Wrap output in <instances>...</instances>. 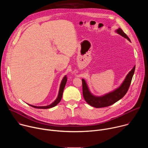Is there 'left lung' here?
<instances>
[{
  "label": "left lung",
  "instance_id": "1",
  "mask_svg": "<svg viewBox=\"0 0 148 148\" xmlns=\"http://www.w3.org/2000/svg\"><path fill=\"white\" fill-rule=\"evenodd\" d=\"M115 32L118 34H120L124 38H127L130 41H131L130 38L121 28L118 29L116 30H115ZM135 66L134 67L131 71H130L127 75L126 76L125 79L118 88L108 94L99 97L92 94L88 88L86 81L84 79H82V94L84 99L86 100V101L89 105H91L93 107L97 108L108 107L114 104L122 98H123L126 92H127L131 83L132 77L135 72Z\"/></svg>",
  "mask_w": 148,
  "mask_h": 148
}]
</instances>
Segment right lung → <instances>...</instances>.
<instances>
[{
    "mask_svg": "<svg viewBox=\"0 0 148 148\" xmlns=\"http://www.w3.org/2000/svg\"><path fill=\"white\" fill-rule=\"evenodd\" d=\"M67 81V78L66 77V75H65L64 77V78H62L61 82L60 84V89H59V92H58V94L57 96V98H56V99L51 104L47 105V106H40V107H37V106H34V105H30L29 104L30 106L35 108H38V109H48V108H53L54 107H55L56 105H57L61 101L62 96V93H63V91H64V88L66 86V84ZM28 104V103H27Z\"/></svg>",
    "mask_w": 148,
    "mask_h": 148,
    "instance_id": "1",
    "label": "right lung"
}]
</instances>
